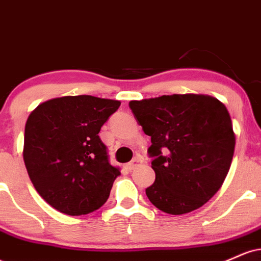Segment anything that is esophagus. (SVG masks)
I'll return each instance as SVG.
<instances>
[{
  "mask_svg": "<svg viewBox=\"0 0 261 261\" xmlns=\"http://www.w3.org/2000/svg\"><path fill=\"white\" fill-rule=\"evenodd\" d=\"M141 163H142V160H141L140 157H135L134 160L130 162V163H127V169L133 170V169L136 168V167H139Z\"/></svg>",
  "mask_w": 261,
  "mask_h": 261,
  "instance_id": "esophagus-1",
  "label": "esophagus"
}]
</instances>
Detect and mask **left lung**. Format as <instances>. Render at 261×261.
Returning a JSON list of instances; mask_svg holds the SVG:
<instances>
[{
  "mask_svg": "<svg viewBox=\"0 0 261 261\" xmlns=\"http://www.w3.org/2000/svg\"><path fill=\"white\" fill-rule=\"evenodd\" d=\"M143 133L155 180L146 195L157 208L182 215L201 207L222 187L236 136L223 103L211 95L173 94L131 100Z\"/></svg>",
  "mask_w": 261,
  "mask_h": 261,
  "instance_id": "8db88e82",
  "label": "left lung"
}]
</instances>
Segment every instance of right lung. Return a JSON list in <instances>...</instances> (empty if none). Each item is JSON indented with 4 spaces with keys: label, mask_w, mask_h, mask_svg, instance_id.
Listing matches in <instances>:
<instances>
[{
    "label": "right lung",
    "mask_w": 261,
    "mask_h": 261,
    "mask_svg": "<svg viewBox=\"0 0 261 261\" xmlns=\"http://www.w3.org/2000/svg\"><path fill=\"white\" fill-rule=\"evenodd\" d=\"M120 104L67 95L44 101L28 116L23 148L27 172L39 195L58 211L80 216L106 203L120 170L109 163L98 134Z\"/></svg>",
    "instance_id": "1"
}]
</instances>
